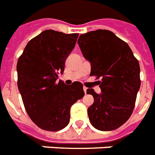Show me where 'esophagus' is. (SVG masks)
<instances>
[{"label": "esophagus", "instance_id": "esophagus-1", "mask_svg": "<svg viewBox=\"0 0 155 155\" xmlns=\"http://www.w3.org/2000/svg\"><path fill=\"white\" fill-rule=\"evenodd\" d=\"M83 89H84V92H85V94H86V91H87V88H86V87H84V88H83Z\"/></svg>", "mask_w": 155, "mask_h": 155}]
</instances>
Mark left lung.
Segmentation results:
<instances>
[{
	"label": "left lung",
	"mask_w": 155,
	"mask_h": 155,
	"mask_svg": "<svg viewBox=\"0 0 155 155\" xmlns=\"http://www.w3.org/2000/svg\"><path fill=\"white\" fill-rule=\"evenodd\" d=\"M85 59L91 63L101 93L88 89L94 102L88 108L90 123L97 130L112 131L130 118L140 88V67L128 44L108 30L89 31L78 40Z\"/></svg>",
	"instance_id": "1"
}]
</instances>
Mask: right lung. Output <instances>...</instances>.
I'll use <instances>...</instances> for the list:
<instances>
[{
    "mask_svg": "<svg viewBox=\"0 0 155 155\" xmlns=\"http://www.w3.org/2000/svg\"><path fill=\"white\" fill-rule=\"evenodd\" d=\"M78 33L45 30L29 41L16 66L17 85L31 120L39 128L57 131L70 122V107L84 97L83 85L58 81L76 44Z\"/></svg>",
    "mask_w": 155,
    "mask_h": 155,
    "instance_id": "1",
    "label": "right lung"
}]
</instances>
